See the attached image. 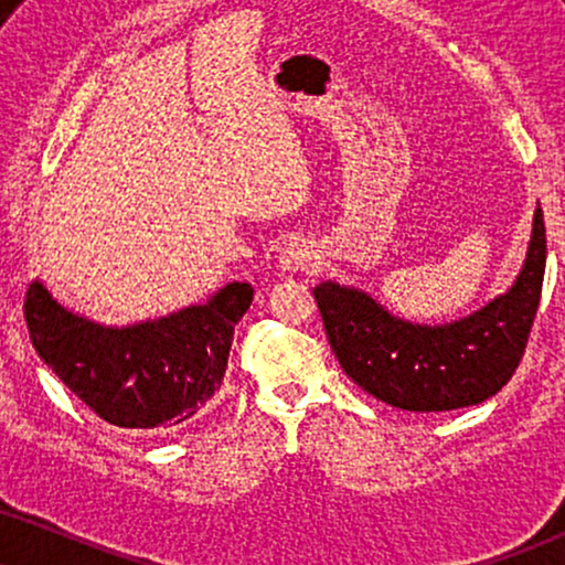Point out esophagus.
<instances>
[{"label": "esophagus", "mask_w": 565, "mask_h": 565, "mask_svg": "<svg viewBox=\"0 0 565 565\" xmlns=\"http://www.w3.org/2000/svg\"><path fill=\"white\" fill-rule=\"evenodd\" d=\"M315 262H317V250L309 241H303V238L290 241L288 246L280 250V256H277V267H280L282 271L309 269V267H315Z\"/></svg>", "instance_id": "obj_1"}]
</instances>
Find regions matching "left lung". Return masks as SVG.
I'll return each instance as SVG.
<instances>
[{
    "instance_id": "8db88e82",
    "label": "left lung",
    "mask_w": 565,
    "mask_h": 565,
    "mask_svg": "<svg viewBox=\"0 0 565 565\" xmlns=\"http://www.w3.org/2000/svg\"><path fill=\"white\" fill-rule=\"evenodd\" d=\"M545 256L537 206L516 280L456 322H408L335 280L319 282L315 298L330 348L361 390L403 411H452L492 398L516 372L537 317Z\"/></svg>"
}]
</instances>
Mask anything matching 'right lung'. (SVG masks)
I'll use <instances>...</instances> for the list:
<instances>
[{
  "mask_svg": "<svg viewBox=\"0 0 565 565\" xmlns=\"http://www.w3.org/2000/svg\"><path fill=\"white\" fill-rule=\"evenodd\" d=\"M250 282H227L206 301L134 324H104L67 309L41 280L25 296L39 359L104 422L164 429L191 419L225 377Z\"/></svg>",
  "mask_w": 565,
  "mask_h": 565,
  "instance_id": "obj_1",
  "label": "right lung"
}]
</instances>
